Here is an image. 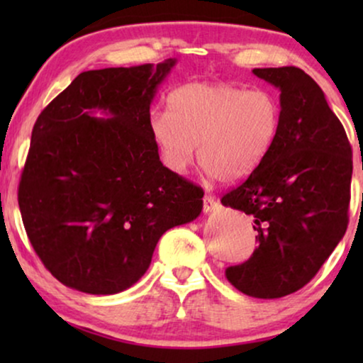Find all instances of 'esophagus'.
I'll list each match as a JSON object with an SVG mask.
<instances>
[{
  "label": "esophagus",
  "mask_w": 363,
  "mask_h": 363,
  "mask_svg": "<svg viewBox=\"0 0 363 363\" xmlns=\"http://www.w3.org/2000/svg\"><path fill=\"white\" fill-rule=\"evenodd\" d=\"M218 208H220V203H218L216 198H213L210 195H206L205 198H203V211L211 213V211L218 210Z\"/></svg>",
  "instance_id": "esophagus-1"
}]
</instances>
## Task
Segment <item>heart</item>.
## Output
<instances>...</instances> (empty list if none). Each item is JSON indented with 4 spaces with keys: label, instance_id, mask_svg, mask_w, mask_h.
Masks as SVG:
<instances>
[{
    "label": "heart",
    "instance_id": "1",
    "mask_svg": "<svg viewBox=\"0 0 363 363\" xmlns=\"http://www.w3.org/2000/svg\"><path fill=\"white\" fill-rule=\"evenodd\" d=\"M281 106L267 89L193 82L172 92L168 112L150 118L152 137L163 163L186 172L198 146V160L223 182L256 170L277 137Z\"/></svg>",
    "mask_w": 363,
    "mask_h": 363
}]
</instances>
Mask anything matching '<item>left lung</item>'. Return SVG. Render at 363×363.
Instances as JSON below:
<instances>
[{"mask_svg":"<svg viewBox=\"0 0 363 363\" xmlns=\"http://www.w3.org/2000/svg\"><path fill=\"white\" fill-rule=\"evenodd\" d=\"M281 91L279 130L256 170L221 198L252 216L257 246L226 267L242 294L277 299L304 287L349 225L352 147L317 82L299 67L252 71Z\"/></svg>","mask_w":363,"mask_h":363,"instance_id":"obj_1","label":"left lung"}]
</instances>
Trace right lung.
I'll return each mask as SVG.
<instances>
[{"instance_id":"1","label":"right lung","mask_w":363,"mask_h":363,"mask_svg":"<svg viewBox=\"0 0 363 363\" xmlns=\"http://www.w3.org/2000/svg\"><path fill=\"white\" fill-rule=\"evenodd\" d=\"M175 62L79 74L34 123L18 203L34 251L64 286L128 289L163 233L201 213L203 190L163 167L150 130L153 96Z\"/></svg>"}]
</instances>
